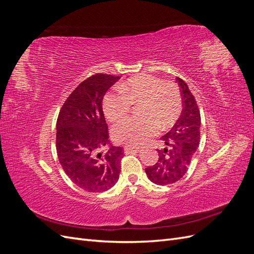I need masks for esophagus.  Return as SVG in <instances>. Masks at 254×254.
<instances>
[{"label": "esophagus", "mask_w": 254, "mask_h": 254, "mask_svg": "<svg viewBox=\"0 0 254 254\" xmlns=\"http://www.w3.org/2000/svg\"><path fill=\"white\" fill-rule=\"evenodd\" d=\"M124 151H125V153H136V152L141 151V148H139V147H131V146H128V147L124 148Z\"/></svg>", "instance_id": "1"}]
</instances>
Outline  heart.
Returning a JSON list of instances; mask_svg holds the SVG:
<instances>
[{
  "instance_id": "1",
  "label": "heart",
  "mask_w": 254,
  "mask_h": 254,
  "mask_svg": "<svg viewBox=\"0 0 254 254\" xmlns=\"http://www.w3.org/2000/svg\"><path fill=\"white\" fill-rule=\"evenodd\" d=\"M120 92H108L103 98V110L110 122L124 119L132 104H139L143 118H130L114 125L113 140L127 146H141L161 129L171 128L182 111L178 87L156 76L143 74L129 78L119 86Z\"/></svg>"
}]
</instances>
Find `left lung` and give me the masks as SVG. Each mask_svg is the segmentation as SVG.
<instances>
[{"label": "left lung", "instance_id": "1", "mask_svg": "<svg viewBox=\"0 0 254 254\" xmlns=\"http://www.w3.org/2000/svg\"><path fill=\"white\" fill-rule=\"evenodd\" d=\"M183 103L181 117L173 128L161 136L164 148L158 150V162L145 168L148 179L158 186H167L180 180L188 172L200 141V111L186 81L177 77Z\"/></svg>", "mask_w": 254, "mask_h": 254}]
</instances>
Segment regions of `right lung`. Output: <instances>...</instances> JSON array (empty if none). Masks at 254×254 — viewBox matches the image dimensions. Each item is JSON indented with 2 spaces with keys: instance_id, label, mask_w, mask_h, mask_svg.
<instances>
[{
  "instance_id": "add662e5",
  "label": "right lung",
  "mask_w": 254,
  "mask_h": 254,
  "mask_svg": "<svg viewBox=\"0 0 254 254\" xmlns=\"http://www.w3.org/2000/svg\"><path fill=\"white\" fill-rule=\"evenodd\" d=\"M119 76L96 74L66 98L56 124V149L64 171L80 189L99 193L118 182L124 151L109 144L103 112L104 95ZM109 150L99 151L104 145Z\"/></svg>"
}]
</instances>
